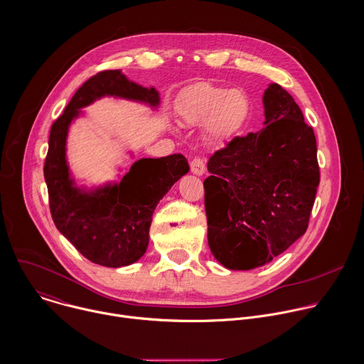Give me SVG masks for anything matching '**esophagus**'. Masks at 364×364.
I'll return each instance as SVG.
<instances>
[{
  "mask_svg": "<svg viewBox=\"0 0 364 364\" xmlns=\"http://www.w3.org/2000/svg\"><path fill=\"white\" fill-rule=\"evenodd\" d=\"M190 168H191V173L196 174V176H203L205 173V160L204 159H200V157H196L191 160L190 163Z\"/></svg>",
  "mask_w": 364,
  "mask_h": 364,
  "instance_id": "esophagus-1",
  "label": "esophagus"
}]
</instances>
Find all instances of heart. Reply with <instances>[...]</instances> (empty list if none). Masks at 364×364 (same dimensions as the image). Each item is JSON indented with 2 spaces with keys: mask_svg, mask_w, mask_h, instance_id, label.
<instances>
[{
  "mask_svg": "<svg viewBox=\"0 0 364 364\" xmlns=\"http://www.w3.org/2000/svg\"><path fill=\"white\" fill-rule=\"evenodd\" d=\"M176 111L183 124H204L208 140L224 143L246 124L250 101L243 90H228L223 85L201 81L180 91Z\"/></svg>",
  "mask_w": 364,
  "mask_h": 364,
  "instance_id": "b5f03b06",
  "label": "heart"
}]
</instances>
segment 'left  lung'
I'll return each instance as SVG.
<instances>
[{
    "instance_id": "1",
    "label": "left lung",
    "mask_w": 364,
    "mask_h": 364,
    "mask_svg": "<svg viewBox=\"0 0 364 364\" xmlns=\"http://www.w3.org/2000/svg\"><path fill=\"white\" fill-rule=\"evenodd\" d=\"M264 129L215 151L204 180L208 246L230 270L262 267L307 227L320 183L317 146L294 98L264 91Z\"/></svg>"
}]
</instances>
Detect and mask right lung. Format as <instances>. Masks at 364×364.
Returning <instances> with one entry per match:
<instances>
[{"instance_id":"obj_1","label":"right lung","mask_w":364,"mask_h":364,"mask_svg":"<svg viewBox=\"0 0 364 364\" xmlns=\"http://www.w3.org/2000/svg\"><path fill=\"white\" fill-rule=\"evenodd\" d=\"M105 95L151 107L160 104L154 87H141L119 70L92 75L75 91L64 112L54 121L44 178L51 217L58 231L90 262L115 269L133 264L144 256L156 205L190 167L181 154L140 159L119 183L92 191L74 186L65 157L70 124L80 115V108Z\"/></svg>"}]
</instances>
